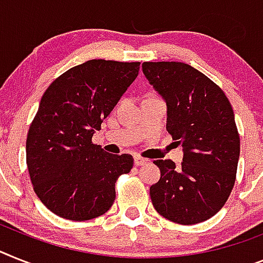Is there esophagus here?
Returning <instances> with one entry per match:
<instances>
[{"label":"esophagus","instance_id":"1","mask_svg":"<svg viewBox=\"0 0 263 263\" xmlns=\"http://www.w3.org/2000/svg\"><path fill=\"white\" fill-rule=\"evenodd\" d=\"M147 162H148L147 159L140 158V156H135V164L136 165H143V164H145Z\"/></svg>","mask_w":263,"mask_h":263}]
</instances>
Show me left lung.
Returning a JSON list of instances; mask_svg holds the SVG:
<instances>
[{"mask_svg":"<svg viewBox=\"0 0 263 263\" xmlns=\"http://www.w3.org/2000/svg\"><path fill=\"white\" fill-rule=\"evenodd\" d=\"M143 73L167 105V131L183 162L155 160L160 179L149 187L162 217L195 224L223 207L235 183L239 135L230 101L217 84L189 64L143 63Z\"/></svg>","mask_w":263,"mask_h":263,"instance_id":"1","label":"left lung"}]
</instances>
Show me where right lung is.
<instances>
[{"label":"right lung","instance_id":"1","mask_svg":"<svg viewBox=\"0 0 263 263\" xmlns=\"http://www.w3.org/2000/svg\"><path fill=\"white\" fill-rule=\"evenodd\" d=\"M140 63L89 60L50 84L26 138V164L40 200L64 219L89 220L107 213L115 183L134 158L92 143L101 123L139 73Z\"/></svg>","mask_w":263,"mask_h":263}]
</instances>
